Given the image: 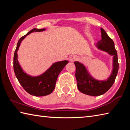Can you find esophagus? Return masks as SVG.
I'll return each instance as SVG.
<instances>
[{"label":"esophagus","mask_w":130,"mask_h":130,"mask_svg":"<svg viewBox=\"0 0 130 130\" xmlns=\"http://www.w3.org/2000/svg\"><path fill=\"white\" fill-rule=\"evenodd\" d=\"M77 60V57L76 56H72L69 58V60L72 61V62H74V61H75Z\"/></svg>","instance_id":"esophagus-1"}]
</instances>
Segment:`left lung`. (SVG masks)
Here are the masks:
<instances>
[{"instance_id":"left-lung-1","label":"left lung","mask_w":130,"mask_h":130,"mask_svg":"<svg viewBox=\"0 0 130 130\" xmlns=\"http://www.w3.org/2000/svg\"><path fill=\"white\" fill-rule=\"evenodd\" d=\"M100 30L102 39L96 44V46L113 56V69L109 78L104 81L97 80L90 75L83 64L78 61L74 62L76 66L75 76L78 90L83 93L93 96L102 95L111 88L115 82L119 70L118 54L113 41L104 29L101 28Z\"/></svg>"}]
</instances>
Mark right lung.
Instances as JSON below:
<instances>
[{
    "label": "right lung",
    "mask_w": 130,
    "mask_h": 130,
    "mask_svg": "<svg viewBox=\"0 0 130 130\" xmlns=\"http://www.w3.org/2000/svg\"><path fill=\"white\" fill-rule=\"evenodd\" d=\"M44 30L45 28H33L25 36L22 37L18 42L14 55V70L18 80L27 93L36 96H46L54 91L58 74L69 62L68 61L65 60L54 63L45 73L37 77L30 76L23 72L18 61L17 54L21 42L31 32H40Z\"/></svg>",
    "instance_id": "right-lung-1"
}]
</instances>
